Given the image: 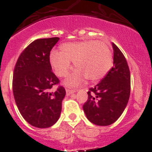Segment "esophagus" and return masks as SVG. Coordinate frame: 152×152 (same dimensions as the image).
I'll return each mask as SVG.
<instances>
[{
    "mask_svg": "<svg viewBox=\"0 0 152 152\" xmlns=\"http://www.w3.org/2000/svg\"><path fill=\"white\" fill-rule=\"evenodd\" d=\"M76 92V90H72V89H66V94L67 95H69L71 94L75 93Z\"/></svg>",
    "mask_w": 152,
    "mask_h": 152,
    "instance_id": "esophagus-1",
    "label": "esophagus"
}]
</instances>
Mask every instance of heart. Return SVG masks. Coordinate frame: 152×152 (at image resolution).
<instances>
[{"label":"heart","mask_w":152,"mask_h":152,"mask_svg":"<svg viewBox=\"0 0 152 152\" xmlns=\"http://www.w3.org/2000/svg\"><path fill=\"white\" fill-rule=\"evenodd\" d=\"M71 61H74L78 69L65 83L73 87L86 78L93 82L104 78L112 68V54L107 44L94 40L65 43L61 46V51L50 53V65L59 77L69 74L72 68Z\"/></svg>","instance_id":"obj_1"}]
</instances>
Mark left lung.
<instances>
[{
  "label": "left lung",
  "mask_w": 152,
  "mask_h": 152,
  "mask_svg": "<svg viewBox=\"0 0 152 152\" xmlns=\"http://www.w3.org/2000/svg\"><path fill=\"white\" fill-rule=\"evenodd\" d=\"M113 67L94 87L89 89L88 99L83 108L90 122L108 126L119 119L130 94V72L127 61L119 48L112 43Z\"/></svg>",
  "instance_id": "obj_1"
}]
</instances>
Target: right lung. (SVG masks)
Masks as SVG:
<instances>
[{
	"label": "right lung",
	"instance_id": "obj_1",
	"mask_svg": "<svg viewBox=\"0 0 152 152\" xmlns=\"http://www.w3.org/2000/svg\"><path fill=\"white\" fill-rule=\"evenodd\" d=\"M58 37L37 39L25 48L16 61L12 90L16 105L30 125L48 128L59 119L65 96L62 86L52 91L59 79L52 72L50 53Z\"/></svg>",
	"mask_w": 152,
	"mask_h": 152
}]
</instances>
